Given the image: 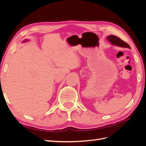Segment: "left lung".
Masks as SVG:
<instances>
[{"label":"left lung","instance_id":"1","mask_svg":"<svg viewBox=\"0 0 146 146\" xmlns=\"http://www.w3.org/2000/svg\"><path fill=\"white\" fill-rule=\"evenodd\" d=\"M107 39L110 41V42L111 43V44L114 46H117L121 47L131 48L127 43L122 41V39H121L119 38L116 36H114V35H110V36H108L107 37Z\"/></svg>","mask_w":146,"mask_h":146}]
</instances>
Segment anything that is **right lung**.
Segmentation results:
<instances>
[{
	"instance_id": "obj_1",
	"label": "right lung",
	"mask_w": 146,
	"mask_h": 146,
	"mask_svg": "<svg viewBox=\"0 0 146 146\" xmlns=\"http://www.w3.org/2000/svg\"><path fill=\"white\" fill-rule=\"evenodd\" d=\"M28 41L27 39H25V40H24V42H25V41Z\"/></svg>"
}]
</instances>
